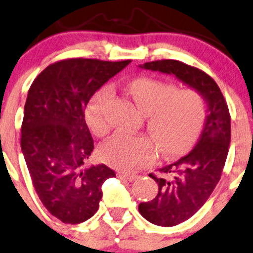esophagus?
<instances>
[{
    "label": "esophagus",
    "mask_w": 253,
    "mask_h": 253,
    "mask_svg": "<svg viewBox=\"0 0 253 253\" xmlns=\"http://www.w3.org/2000/svg\"><path fill=\"white\" fill-rule=\"evenodd\" d=\"M118 177L120 178V179L127 180V182H134V180L138 178V175L131 174V173H124V172H119Z\"/></svg>",
    "instance_id": "esophagus-1"
}]
</instances>
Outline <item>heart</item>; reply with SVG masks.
Returning a JSON list of instances; mask_svg holds the SVG:
<instances>
[{"mask_svg": "<svg viewBox=\"0 0 253 253\" xmlns=\"http://www.w3.org/2000/svg\"><path fill=\"white\" fill-rule=\"evenodd\" d=\"M135 105L145 114L144 135L118 133L100 148V158L109 166L122 171H134L155 156V147L166 158L185 153L200 133L205 121V103L195 89H177L169 82L139 78L126 86ZM111 91L100 89L92 98L86 110V121L95 135H104L110 128L108 105Z\"/></svg>", "mask_w": 253, "mask_h": 253, "instance_id": "b5f03b06", "label": "heart"}]
</instances>
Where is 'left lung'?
<instances>
[{
  "label": "left lung",
  "instance_id": "left-lung-1",
  "mask_svg": "<svg viewBox=\"0 0 253 253\" xmlns=\"http://www.w3.org/2000/svg\"><path fill=\"white\" fill-rule=\"evenodd\" d=\"M145 70L173 75L200 93L206 103L203 132L193 150L179 160L159 169L158 195L139 204V212L150 223L173 227L195 214L219 182L230 144V115L224 97L211 76L178 60L166 59L139 65Z\"/></svg>",
  "mask_w": 253,
  "mask_h": 253
}]
</instances>
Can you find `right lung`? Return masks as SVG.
Listing matches in <instances>:
<instances>
[{
  "label": "right lung",
  "mask_w": 253,
  "mask_h": 253,
  "mask_svg": "<svg viewBox=\"0 0 253 253\" xmlns=\"http://www.w3.org/2000/svg\"><path fill=\"white\" fill-rule=\"evenodd\" d=\"M131 60L66 59L47 66L28 92L21 151L40 200L63 223L79 224L99 209L102 185L115 172L82 169L93 151L84 109L95 92Z\"/></svg>",
  "instance_id": "add662e5"
}]
</instances>
